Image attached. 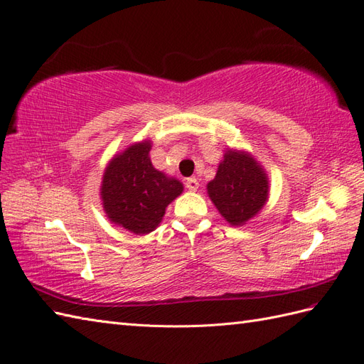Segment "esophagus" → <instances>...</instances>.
Wrapping results in <instances>:
<instances>
[{
  "mask_svg": "<svg viewBox=\"0 0 364 364\" xmlns=\"http://www.w3.org/2000/svg\"><path fill=\"white\" fill-rule=\"evenodd\" d=\"M198 186L200 184H198V180L196 178V176H191V178L186 180V188H188L192 192H196L198 189Z\"/></svg>",
  "mask_w": 364,
  "mask_h": 364,
  "instance_id": "1",
  "label": "esophagus"
}]
</instances>
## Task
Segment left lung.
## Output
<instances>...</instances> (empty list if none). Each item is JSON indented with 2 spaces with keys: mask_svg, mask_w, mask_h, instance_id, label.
Returning a JSON list of instances; mask_svg holds the SVG:
<instances>
[{
  "mask_svg": "<svg viewBox=\"0 0 364 364\" xmlns=\"http://www.w3.org/2000/svg\"><path fill=\"white\" fill-rule=\"evenodd\" d=\"M206 191L228 223L243 226L267 205L268 175L250 151L228 149Z\"/></svg>",
  "mask_w": 364,
  "mask_h": 364,
  "instance_id": "left-lung-1",
  "label": "left lung"
}]
</instances>
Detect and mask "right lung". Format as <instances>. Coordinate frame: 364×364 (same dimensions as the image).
Segmentation results:
<instances>
[{"label":"right lung","mask_w":364,"mask_h":364,"mask_svg":"<svg viewBox=\"0 0 364 364\" xmlns=\"http://www.w3.org/2000/svg\"><path fill=\"white\" fill-rule=\"evenodd\" d=\"M150 150V139L130 144L109 159L100 184L108 220L136 235L155 231L166 208L184 191L181 181L154 167Z\"/></svg>","instance_id":"obj_1"}]
</instances>
